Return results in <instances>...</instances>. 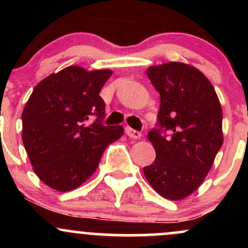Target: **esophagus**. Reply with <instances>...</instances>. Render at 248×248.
<instances>
[{"label":"esophagus","instance_id":"1","mask_svg":"<svg viewBox=\"0 0 248 248\" xmlns=\"http://www.w3.org/2000/svg\"><path fill=\"white\" fill-rule=\"evenodd\" d=\"M126 134L129 136L130 139H135V140H138V139L141 138V133L138 132V130H135V129H132L130 127L126 128Z\"/></svg>","mask_w":248,"mask_h":248}]
</instances>
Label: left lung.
I'll use <instances>...</instances> for the list:
<instances>
[{
	"label": "left lung",
	"instance_id": "left-lung-1",
	"mask_svg": "<svg viewBox=\"0 0 248 248\" xmlns=\"http://www.w3.org/2000/svg\"><path fill=\"white\" fill-rule=\"evenodd\" d=\"M147 76L161 105L157 128L148 133L156 158L143 172L162 197L179 201L203 183L223 146V110L211 82L191 65H155Z\"/></svg>",
	"mask_w": 248,
	"mask_h": 248
}]
</instances>
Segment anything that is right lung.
Here are the masks:
<instances>
[{
  "label": "right lung",
  "instance_id": "right-lung-1",
  "mask_svg": "<svg viewBox=\"0 0 248 248\" xmlns=\"http://www.w3.org/2000/svg\"><path fill=\"white\" fill-rule=\"evenodd\" d=\"M110 70L69 66L37 84L22 113V140L43 183L66 192L95 171L107 146L121 138V126H104L100 90Z\"/></svg>",
  "mask_w": 248,
  "mask_h": 248
}]
</instances>
